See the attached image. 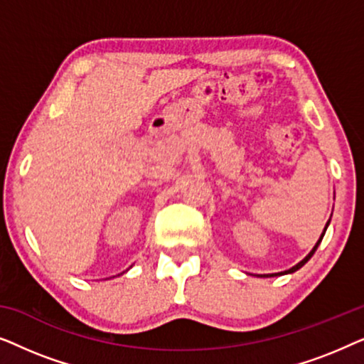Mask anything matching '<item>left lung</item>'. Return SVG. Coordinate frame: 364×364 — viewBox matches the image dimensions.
<instances>
[{
  "instance_id": "1",
  "label": "left lung",
  "mask_w": 364,
  "mask_h": 364,
  "mask_svg": "<svg viewBox=\"0 0 364 364\" xmlns=\"http://www.w3.org/2000/svg\"><path fill=\"white\" fill-rule=\"evenodd\" d=\"M328 225H330V220H328V223H326V227H325V232H326V228H328ZM325 232H323V233H321L320 240H318V242H316V245H315V247H313V250H311L310 253H308V255H306L305 258H303V260H301L300 263H296V265H295V267H293V268H290V270H287V272H282V273H272V275H263V277H277V275H285V273H293V272H296V270H298V268H301V267H303V265H305V263H306L308 260H310V258L313 257V253H315V252H316V248H318V245H320V242L323 240V235H325Z\"/></svg>"
}]
</instances>
